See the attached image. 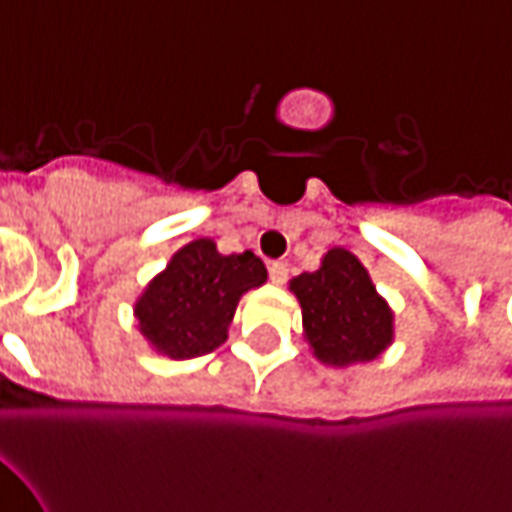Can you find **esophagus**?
Here are the masks:
<instances>
[{
	"mask_svg": "<svg viewBox=\"0 0 512 512\" xmlns=\"http://www.w3.org/2000/svg\"><path fill=\"white\" fill-rule=\"evenodd\" d=\"M288 263H271V266H268V277H271V282H274V285H282V282H285V279H288Z\"/></svg>",
	"mask_w": 512,
	"mask_h": 512,
	"instance_id": "esophagus-1",
	"label": "esophagus"
}]
</instances>
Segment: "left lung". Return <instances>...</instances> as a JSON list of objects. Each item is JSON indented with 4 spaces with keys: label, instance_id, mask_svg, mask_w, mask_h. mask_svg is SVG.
Listing matches in <instances>:
<instances>
[{
    "label": "left lung",
    "instance_id": "left-lung-1",
    "mask_svg": "<svg viewBox=\"0 0 512 512\" xmlns=\"http://www.w3.org/2000/svg\"><path fill=\"white\" fill-rule=\"evenodd\" d=\"M301 304L304 337L323 365L373 362L392 345L395 318L367 268L343 246L329 249L318 271L290 279Z\"/></svg>",
    "mask_w": 512,
    "mask_h": 512
}]
</instances>
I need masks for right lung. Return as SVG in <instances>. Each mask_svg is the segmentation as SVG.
<instances>
[{"label":"right lung","instance_id":"add662e5","mask_svg":"<svg viewBox=\"0 0 512 512\" xmlns=\"http://www.w3.org/2000/svg\"><path fill=\"white\" fill-rule=\"evenodd\" d=\"M266 277L263 260L252 252L222 255L211 238H197L178 249L136 299L139 332L169 359L211 354L227 340L238 299Z\"/></svg>","mask_w":512,"mask_h":512}]
</instances>
